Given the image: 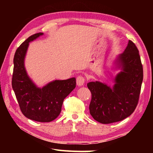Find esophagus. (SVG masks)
<instances>
[{
    "instance_id": "34e87169",
    "label": "esophagus",
    "mask_w": 153,
    "mask_h": 153,
    "mask_svg": "<svg viewBox=\"0 0 153 153\" xmlns=\"http://www.w3.org/2000/svg\"><path fill=\"white\" fill-rule=\"evenodd\" d=\"M85 81H86V79H85L84 77H83L82 76H79L77 77L76 78V84L77 86H82L84 84Z\"/></svg>"
}]
</instances>
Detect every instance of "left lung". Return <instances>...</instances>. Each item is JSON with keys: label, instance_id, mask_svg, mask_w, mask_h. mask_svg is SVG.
Returning <instances> with one entry per match:
<instances>
[{"label": "left lung", "instance_id": "8db88e82", "mask_svg": "<svg viewBox=\"0 0 153 153\" xmlns=\"http://www.w3.org/2000/svg\"><path fill=\"white\" fill-rule=\"evenodd\" d=\"M122 71L115 79L113 89L99 82L87 84L91 92L90 115L98 122L108 124L129 117L138 105L143 67L135 44L129 40L125 51L118 57Z\"/></svg>", "mask_w": 153, "mask_h": 153}]
</instances>
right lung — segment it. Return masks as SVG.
Here are the masks:
<instances>
[{"label": "right lung", "instance_id": "obj_1", "mask_svg": "<svg viewBox=\"0 0 153 153\" xmlns=\"http://www.w3.org/2000/svg\"><path fill=\"white\" fill-rule=\"evenodd\" d=\"M42 34L39 32L30 36L15 51L12 87L24 116L39 122H50L59 115L64 99L76 88V82L75 77L55 80L39 88L31 81L24 67V57L29 42Z\"/></svg>", "mask_w": 153, "mask_h": 153}]
</instances>
